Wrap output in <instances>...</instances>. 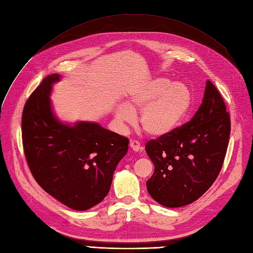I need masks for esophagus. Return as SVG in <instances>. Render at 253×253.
Listing matches in <instances>:
<instances>
[{"label":"esophagus","mask_w":253,"mask_h":253,"mask_svg":"<svg viewBox=\"0 0 253 253\" xmlns=\"http://www.w3.org/2000/svg\"><path fill=\"white\" fill-rule=\"evenodd\" d=\"M129 148H131L135 152H138V151L141 150L140 142L137 141V140H131V142H129Z\"/></svg>","instance_id":"esophagus-1"}]
</instances>
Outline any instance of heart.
Instances as JSON below:
<instances>
[{"instance_id":"obj_1","label":"heart","mask_w":253,"mask_h":253,"mask_svg":"<svg viewBox=\"0 0 253 253\" xmlns=\"http://www.w3.org/2000/svg\"><path fill=\"white\" fill-rule=\"evenodd\" d=\"M192 104L190 89L182 83H171L166 78H154L136 86L128 96L126 105L116 109V117L133 124L136 111L140 110L141 127L149 135L160 137L177 127Z\"/></svg>"}]
</instances>
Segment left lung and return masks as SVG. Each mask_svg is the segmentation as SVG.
Masks as SVG:
<instances>
[{
	"label": "left lung",
	"mask_w": 253,
	"mask_h": 253,
	"mask_svg": "<svg viewBox=\"0 0 253 253\" xmlns=\"http://www.w3.org/2000/svg\"><path fill=\"white\" fill-rule=\"evenodd\" d=\"M226 110L223 97L208 80L203 102L192 119L145 144V152L154 164L147 189L157 203L169 208L189 205L215 181L231 129Z\"/></svg>",
	"instance_id": "8db88e82"
}]
</instances>
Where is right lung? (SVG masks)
Instances as JSON below:
<instances>
[{"label":"right lung","mask_w":253,"mask_h":253,"mask_svg":"<svg viewBox=\"0 0 253 253\" xmlns=\"http://www.w3.org/2000/svg\"><path fill=\"white\" fill-rule=\"evenodd\" d=\"M60 76L43 79L22 114V141L28 168L57 201L87 210L108 195L113 174L126 154L128 139L95 122L63 125L52 114L49 95Z\"/></svg>","instance_id":"1"}]
</instances>
